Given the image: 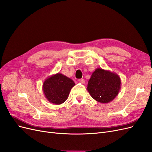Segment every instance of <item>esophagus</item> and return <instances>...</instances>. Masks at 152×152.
I'll return each mask as SVG.
<instances>
[{"label":"esophagus","mask_w":152,"mask_h":152,"mask_svg":"<svg viewBox=\"0 0 152 152\" xmlns=\"http://www.w3.org/2000/svg\"><path fill=\"white\" fill-rule=\"evenodd\" d=\"M79 82H80V83H82V84H84V83H85V80H84V79H79Z\"/></svg>","instance_id":"1"}]
</instances>
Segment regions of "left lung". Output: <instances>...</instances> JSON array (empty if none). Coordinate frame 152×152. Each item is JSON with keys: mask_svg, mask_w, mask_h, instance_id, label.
Segmentation results:
<instances>
[{"mask_svg": "<svg viewBox=\"0 0 152 152\" xmlns=\"http://www.w3.org/2000/svg\"><path fill=\"white\" fill-rule=\"evenodd\" d=\"M121 87V80L117 73L96 68L88 81L87 90L91 97L102 103L115 98Z\"/></svg>", "mask_w": 152, "mask_h": 152, "instance_id": "left-lung-1", "label": "left lung"}]
</instances>
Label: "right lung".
<instances>
[{"label":"right lung","mask_w":152,"mask_h":152,"mask_svg":"<svg viewBox=\"0 0 152 152\" xmlns=\"http://www.w3.org/2000/svg\"><path fill=\"white\" fill-rule=\"evenodd\" d=\"M75 84L71 79L61 73H56L44 82L42 91L50 103L61 104L67 99L71 89Z\"/></svg>","instance_id":"add662e5"}]
</instances>
